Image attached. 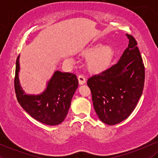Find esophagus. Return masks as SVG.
I'll return each instance as SVG.
<instances>
[{
    "instance_id": "obj_1",
    "label": "esophagus",
    "mask_w": 158,
    "mask_h": 158,
    "mask_svg": "<svg viewBox=\"0 0 158 158\" xmlns=\"http://www.w3.org/2000/svg\"><path fill=\"white\" fill-rule=\"evenodd\" d=\"M78 80H79V83L80 85H83L85 83V81H86V79H85V77L83 75H79V77H78Z\"/></svg>"
}]
</instances>
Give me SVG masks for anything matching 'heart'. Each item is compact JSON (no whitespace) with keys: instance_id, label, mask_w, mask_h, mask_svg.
<instances>
[{"instance_id":"heart-1","label":"heart","mask_w":158,"mask_h":158,"mask_svg":"<svg viewBox=\"0 0 158 158\" xmlns=\"http://www.w3.org/2000/svg\"><path fill=\"white\" fill-rule=\"evenodd\" d=\"M83 53L89 57L88 64L90 70L98 71L110 64L114 56V50L110 45L97 44L85 49Z\"/></svg>"}]
</instances>
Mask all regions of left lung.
Listing matches in <instances>:
<instances>
[{
    "label": "left lung",
    "mask_w": 158,
    "mask_h": 158,
    "mask_svg": "<svg viewBox=\"0 0 158 158\" xmlns=\"http://www.w3.org/2000/svg\"><path fill=\"white\" fill-rule=\"evenodd\" d=\"M126 35L129 43L118 62L94 74L87 81L98 117L110 126L129 117L144 86L145 68L137 43L133 36Z\"/></svg>",
    "instance_id": "left-lung-1"
}]
</instances>
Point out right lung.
Segmentation results:
<instances>
[{"label":"right lung","mask_w":158,"mask_h":158,"mask_svg":"<svg viewBox=\"0 0 158 158\" xmlns=\"http://www.w3.org/2000/svg\"><path fill=\"white\" fill-rule=\"evenodd\" d=\"M20 56L16 60L15 90L18 102L34 119L49 126L64 120L79 81L75 74L56 70L40 94H27L20 85Z\"/></svg>","instance_id":"add662e5"}]
</instances>
